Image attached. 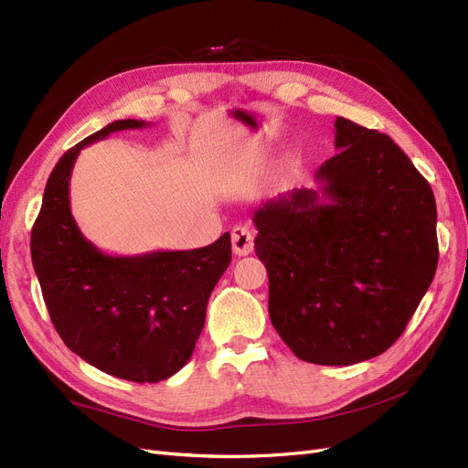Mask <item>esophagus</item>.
<instances>
[{
  "instance_id": "esophagus-1",
  "label": "esophagus",
  "mask_w": 468,
  "mask_h": 468,
  "mask_svg": "<svg viewBox=\"0 0 468 468\" xmlns=\"http://www.w3.org/2000/svg\"><path fill=\"white\" fill-rule=\"evenodd\" d=\"M232 250L236 256H248L253 250V234L246 226H236L232 230Z\"/></svg>"
}]
</instances>
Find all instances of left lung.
<instances>
[{
    "label": "left lung",
    "mask_w": 468,
    "mask_h": 468,
    "mask_svg": "<svg viewBox=\"0 0 468 468\" xmlns=\"http://www.w3.org/2000/svg\"><path fill=\"white\" fill-rule=\"evenodd\" d=\"M334 158L253 212L269 318L299 359L344 367L385 353L437 267L430 183L387 134L337 117Z\"/></svg>",
    "instance_id": "1"
}]
</instances>
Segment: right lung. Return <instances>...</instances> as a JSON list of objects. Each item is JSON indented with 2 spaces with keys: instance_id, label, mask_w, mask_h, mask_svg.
<instances>
[{
  "instance_id": "add662e5",
  "label": "right lung",
  "mask_w": 468,
  "mask_h": 468,
  "mask_svg": "<svg viewBox=\"0 0 468 468\" xmlns=\"http://www.w3.org/2000/svg\"><path fill=\"white\" fill-rule=\"evenodd\" d=\"M144 126L115 121L62 155L47 181L31 256L54 328L76 356L112 377L160 382L193 356L232 244L226 232L197 250L109 256L81 234L69 210L78 154L111 133Z\"/></svg>"
}]
</instances>
